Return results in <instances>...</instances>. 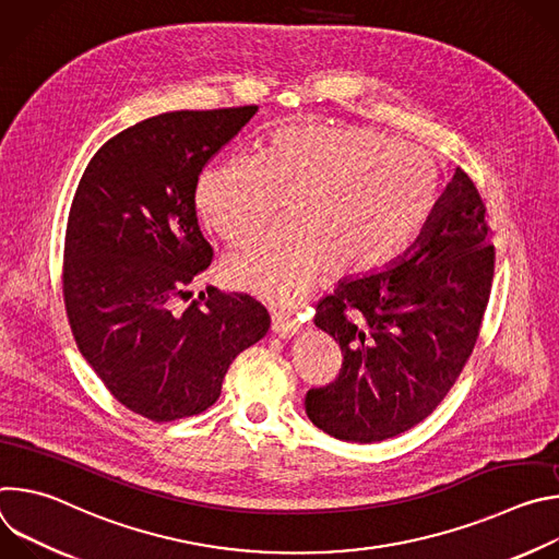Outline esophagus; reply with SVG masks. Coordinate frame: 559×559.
Returning a JSON list of instances; mask_svg holds the SVG:
<instances>
[{"instance_id": "1", "label": "esophagus", "mask_w": 559, "mask_h": 559, "mask_svg": "<svg viewBox=\"0 0 559 559\" xmlns=\"http://www.w3.org/2000/svg\"><path fill=\"white\" fill-rule=\"evenodd\" d=\"M272 332L281 334V336H294L296 332H300V323L296 318L283 316V313H274L272 316Z\"/></svg>"}]
</instances>
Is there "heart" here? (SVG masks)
Listing matches in <instances>:
<instances>
[{"instance_id":"heart-1","label":"heart","mask_w":559,"mask_h":559,"mask_svg":"<svg viewBox=\"0 0 559 559\" xmlns=\"http://www.w3.org/2000/svg\"><path fill=\"white\" fill-rule=\"evenodd\" d=\"M442 177L412 143L358 126H287L261 158L234 156L203 170L197 207L223 241L261 234L289 203L285 234L227 259L231 287L292 305L325 274L367 278L401 254L436 214Z\"/></svg>"}]
</instances>
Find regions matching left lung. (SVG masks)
I'll list each match as a JSON object with an SVG mask.
<instances>
[{
  "mask_svg": "<svg viewBox=\"0 0 559 559\" xmlns=\"http://www.w3.org/2000/svg\"><path fill=\"white\" fill-rule=\"evenodd\" d=\"M487 218L480 192L457 170L412 254L318 302L313 323L343 354L338 376L305 395L318 429L345 442H380L444 401L480 338L491 296Z\"/></svg>",
  "mask_w": 559,
  "mask_h": 559,
  "instance_id": "8db88e82",
  "label": "left lung"
}]
</instances>
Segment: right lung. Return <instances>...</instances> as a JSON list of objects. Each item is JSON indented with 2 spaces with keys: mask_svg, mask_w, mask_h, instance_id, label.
I'll use <instances>...</instances> for the list:
<instances>
[{
  "mask_svg": "<svg viewBox=\"0 0 559 559\" xmlns=\"http://www.w3.org/2000/svg\"><path fill=\"white\" fill-rule=\"evenodd\" d=\"M259 106L166 112L91 158L63 241V305L79 352L132 414L173 423L212 407L231 360L270 330L243 292L190 285L212 263L197 218L203 168Z\"/></svg>",
  "mask_w": 559,
  "mask_h": 559,
  "instance_id": "1",
  "label": "right lung"
}]
</instances>
